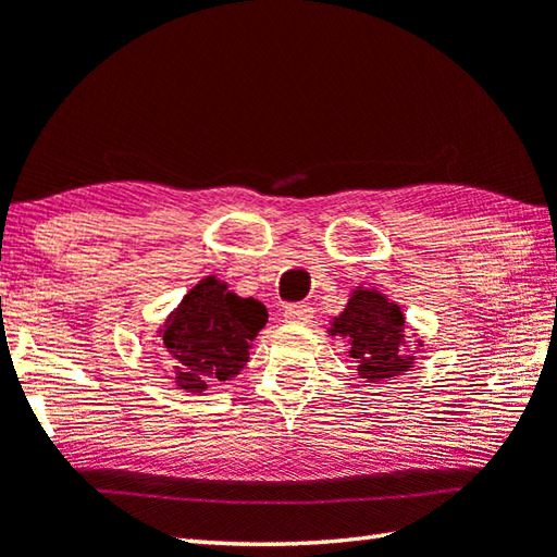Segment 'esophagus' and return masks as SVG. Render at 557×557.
Wrapping results in <instances>:
<instances>
[{
	"label": "esophagus",
	"mask_w": 557,
	"mask_h": 557,
	"mask_svg": "<svg viewBox=\"0 0 557 557\" xmlns=\"http://www.w3.org/2000/svg\"><path fill=\"white\" fill-rule=\"evenodd\" d=\"M282 317L287 323H309L313 319V309L309 305H289Z\"/></svg>",
	"instance_id": "esophagus-1"
}]
</instances>
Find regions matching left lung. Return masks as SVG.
I'll return each mask as SVG.
<instances>
[{
    "mask_svg": "<svg viewBox=\"0 0 557 557\" xmlns=\"http://www.w3.org/2000/svg\"><path fill=\"white\" fill-rule=\"evenodd\" d=\"M329 333L348 341L350 358H356L358 375L366 382L375 384L404 375L417 362L401 307L377 287L352 289L346 309L331 319ZM421 346V338L413 341V348Z\"/></svg>",
    "mask_w": 557,
    "mask_h": 557,
    "instance_id": "1",
    "label": "left lung"
}]
</instances>
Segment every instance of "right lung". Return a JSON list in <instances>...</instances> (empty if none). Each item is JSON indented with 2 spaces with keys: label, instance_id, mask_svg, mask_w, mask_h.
<instances>
[{
  "label": "right lung",
  "instance_id": "1",
  "mask_svg": "<svg viewBox=\"0 0 557 557\" xmlns=\"http://www.w3.org/2000/svg\"><path fill=\"white\" fill-rule=\"evenodd\" d=\"M265 323L262 301L238 297L216 275L201 277L158 329L173 362L175 387L205 394L211 384L240 375Z\"/></svg>",
  "mask_w": 557,
  "mask_h": 557
}]
</instances>
